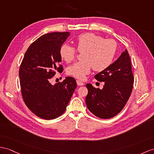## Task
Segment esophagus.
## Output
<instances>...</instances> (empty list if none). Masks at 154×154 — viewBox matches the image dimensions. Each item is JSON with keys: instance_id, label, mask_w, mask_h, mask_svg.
Here are the masks:
<instances>
[{"instance_id": "obj_1", "label": "esophagus", "mask_w": 154, "mask_h": 154, "mask_svg": "<svg viewBox=\"0 0 154 154\" xmlns=\"http://www.w3.org/2000/svg\"><path fill=\"white\" fill-rule=\"evenodd\" d=\"M76 83H77V85H79V86H80V85H84V84L83 83V82L80 81V80H77V81H76Z\"/></svg>"}]
</instances>
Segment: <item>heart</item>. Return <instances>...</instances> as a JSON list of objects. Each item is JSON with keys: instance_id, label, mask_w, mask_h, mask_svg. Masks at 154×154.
<instances>
[{"instance_id": "obj_1", "label": "heart", "mask_w": 154, "mask_h": 154, "mask_svg": "<svg viewBox=\"0 0 154 154\" xmlns=\"http://www.w3.org/2000/svg\"><path fill=\"white\" fill-rule=\"evenodd\" d=\"M77 50L83 51L82 61L74 63L67 69V73L79 80H84L93 67L101 72L106 69L113 61L117 44L113 40L104 39L92 32L81 34L75 40ZM77 55L76 49L69 44H63L60 49V55L66 63H70Z\"/></svg>"}]
</instances>
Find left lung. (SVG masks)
Listing matches in <instances>:
<instances>
[{"instance_id": "8db88e82", "label": "left lung", "mask_w": 154, "mask_h": 154, "mask_svg": "<svg viewBox=\"0 0 154 154\" xmlns=\"http://www.w3.org/2000/svg\"><path fill=\"white\" fill-rule=\"evenodd\" d=\"M95 78L104 82L103 88L86 84L88 89L85 103L97 117L109 119L120 112L132 92L134 77L128 51L125 50L106 69L97 74Z\"/></svg>"}]
</instances>
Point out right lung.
Here are the masks:
<instances>
[{
    "mask_svg": "<svg viewBox=\"0 0 154 154\" xmlns=\"http://www.w3.org/2000/svg\"><path fill=\"white\" fill-rule=\"evenodd\" d=\"M70 35L69 32H51L41 36L25 52L20 65L21 94L32 113L45 119H53L64 113L76 88L72 77L52 85L50 81L56 70L63 71L60 49Z\"/></svg>",
    "mask_w": 154,
    "mask_h": 154,
    "instance_id": "right-lung-1",
    "label": "right lung"
}]
</instances>
